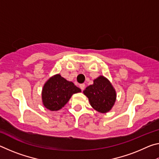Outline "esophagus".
Instances as JSON below:
<instances>
[{
  "label": "esophagus",
  "instance_id": "34e87169",
  "mask_svg": "<svg viewBox=\"0 0 159 159\" xmlns=\"http://www.w3.org/2000/svg\"><path fill=\"white\" fill-rule=\"evenodd\" d=\"M79 86H80V89H81L82 90H84V88H85V84L84 83H82V84H80L79 85Z\"/></svg>",
  "mask_w": 159,
  "mask_h": 159
}]
</instances>
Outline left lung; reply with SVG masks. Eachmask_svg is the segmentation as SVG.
I'll list each match as a JSON object with an SVG mask.
<instances>
[{
    "mask_svg": "<svg viewBox=\"0 0 159 159\" xmlns=\"http://www.w3.org/2000/svg\"><path fill=\"white\" fill-rule=\"evenodd\" d=\"M83 94L88 98L91 107L99 113H107L114 107L116 99V92L109 79L99 76L93 80V84L88 86Z\"/></svg>",
    "mask_w": 159,
    "mask_h": 159,
    "instance_id": "left-lung-1",
    "label": "left lung"
}]
</instances>
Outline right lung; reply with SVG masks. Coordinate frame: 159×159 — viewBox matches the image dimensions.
I'll list each match as a JSON object with an SVG mask.
<instances>
[{
	"mask_svg": "<svg viewBox=\"0 0 159 159\" xmlns=\"http://www.w3.org/2000/svg\"><path fill=\"white\" fill-rule=\"evenodd\" d=\"M80 92L81 90L73 82L66 80L60 74H55L43 87V104L50 111H58L64 107L74 94Z\"/></svg>",
	"mask_w": 159,
	"mask_h": 159,
	"instance_id": "obj_1",
	"label": "right lung"
}]
</instances>
